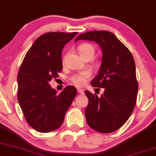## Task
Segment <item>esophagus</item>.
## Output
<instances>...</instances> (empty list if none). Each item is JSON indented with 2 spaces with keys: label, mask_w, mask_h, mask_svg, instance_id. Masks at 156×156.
Instances as JSON below:
<instances>
[{
  "label": "esophagus",
  "mask_w": 156,
  "mask_h": 156,
  "mask_svg": "<svg viewBox=\"0 0 156 156\" xmlns=\"http://www.w3.org/2000/svg\"><path fill=\"white\" fill-rule=\"evenodd\" d=\"M77 92H78V93H80V94H83L84 93V90L82 89H80V88H78L77 89Z\"/></svg>",
  "instance_id": "obj_1"
}]
</instances>
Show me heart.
<instances>
[{
	"mask_svg": "<svg viewBox=\"0 0 156 156\" xmlns=\"http://www.w3.org/2000/svg\"><path fill=\"white\" fill-rule=\"evenodd\" d=\"M77 49L79 51V53L81 55L82 58H85L86 57H93L95 53V48L92 44L88 43H83L81 44L80 45L78 46ZM65 60V58H63V60ZM90 73L89 71H82V72L78 73V74L73 75L71 77V80L75 85L79 86H82L85 85L87 79L89 77Z\"/></svg>",
	"mask_w": 156,
	"mask_h": 156,
	"instance_id": "1",
	"label": "heart"
}]
</instances>
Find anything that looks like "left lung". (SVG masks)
<instances>
[{"label":"left lung","mask_w":156,"mask_h":156,"mask_svg":"<svg viewBox=\"0 0 156 156\" xmlns=\"http://www.w3.org/2000/svg\"><path fill=\"white\" fill-rule=\"evenodd\" d=\"M79 40L95 41L103 53L98 75L90 84L104 91L99 98L85 91L89 100L85 111L86 120L98 132H113L126 123L136 106L138 82L133 55L109 31H90L78 36L75 42Z\"/></svg>","instance_id":"obj_1"}]
</instances>
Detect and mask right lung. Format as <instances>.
Here are the masks:
<instances>
[{"label":"right lung","mask_w":156,"mask_h":156,"mask_svg":"<svg viewBox=\"0 0 156 156\" xmlns=\"http://www.w3.org/2000/svg\"><path fill=\"white\" fill-rule=\"evenodd\" d=\"M77 34L41 35L27 51L20 68L18 101L27 123L38 132L48 133L60 128L76 96L74 86H67L58 95L49 82L58 77L63 69V48Z\"/></svg>","instance_id":"add662e5"}]
</instances>
